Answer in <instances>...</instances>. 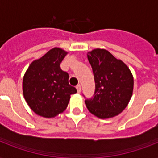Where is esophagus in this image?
<instances>
[{"mask_svg": "<svg viewBox=\"0 0 158 158\" xmlns=\"http://www.w3.org/2000/svg\"><path fill=\"white\" fill-rule=\"evenodd\" d=\"M76 89L77 91H78V93H80V92H81V85H80V84H78L76 86Z\"/></svg>", "mask_w": 158, "mask_h": 158, "instance_id": "obj_1", "label": "esophagus"}]
</instances>
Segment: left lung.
I'll return each mask as SVG.
<instances>
[{"label": "left lung", "mask_w": 158, "mask_h": 158, "mask_svg": "<svg viewBox=\"0 0 158 158\" xmlns=\"http://www.w3.org/2000/svg\"><path fill=\"white\" fill-rule=\"evenodd\" d=\"M95 92L85 100L88 110L101 119L114 117L127 106L133 94L134 78L126 64L105 49L89 52Z\"/></svg>", "instance_id": "1"}]
</instances>
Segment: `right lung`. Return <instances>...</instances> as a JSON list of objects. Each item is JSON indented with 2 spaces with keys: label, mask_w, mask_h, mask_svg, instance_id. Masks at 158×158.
<instances>
[{
  "label": "right lung",
  "mask_w": 158,
  "mask_h": 158,
  "mask_svg": "<svg viewBox=\"0 0 158 158\" xmlns=\"http://www.w3.org/2000/svg\"><path fill=\"white\" fill-rule=\"evenodd\" d=\"M67 52L60 48L51 49L30 64L23 79V94L29 107L43 117H55L66 109L71 94L69 74L60 69Z\"/></svg>",
  "instance_id": "add662e5"
}]
</instances>
